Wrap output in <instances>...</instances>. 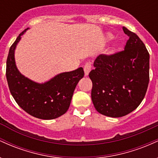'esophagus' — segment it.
<instances>
[{
	"mask_svg": "<svg viewBox=\"0 0 158 158\" xmlns=\"http://www.w3.org/2000/svg\"><path fill=\"white\" fill-rule=\"evenodd\" d=\"M90 70H91V63L90 62H86V64L84 66V71H85V76H88V73H90Z\"/></svg>",
	"mask_w": 158,
	"mask_h": 158,
	"instance_id": "esophagus-1",
	"label": "esophagus"
}]
</instances>
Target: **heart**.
<instances>
[{
    "label": "heart",
    "instance_id": "b5f03b06",
    "mask_svg": "<svg viewBox=\"0 0 158 158\" xmlns=\"http://www.w3.org/2000/svg\"><path fill=\"white\" fill-rule=\"evenodd\" d=\"M112 37H113V35H112V34H110V33H108V39H111Z\"/></svg>",
    "mask_w": 158,
    "mask_h": 158
}]
</instances>
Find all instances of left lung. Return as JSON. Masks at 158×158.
I'll return each mask as SVG.
<instances>
[{
    "label": "left lung",
    "instance_id": "left-lung-1",
    "mask_svg": "<svg viewBox=\"0 0 158 158\" xmlns=\"http://www.w3.org/2000/svg\"><path fill=\"white\" fill-rule=\"evenodd\" d=\"M129 37L124 50L101 54L89 73L96 110L107 117H121L135 110L144 99L149 81V53L140 39L125 27Z\"/></svg>",
    "mask_w": 158,
    "mask_h": 158
}]
</instances>
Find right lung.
<instances>
[{
    "instance_id": "obj_1",
    "label": "right lung",
    "mask_w": 158,
    "mask_h": 158,
    "mask_svg": "<svg viewBox=\"0 0 158 158\" xmlns=\"http://www.w3.org/2000/svg\"><path fill=\"white\" fill-rule=\"evenodd\" d=\"M23 30L10 47L6 60V76L10 93L23 110L36 118L52 119L67 112L76 87L84 77L82 68L56 75L44 83H37L25 77L18 70L15 50Z\"/></svg>"
}]
</instances>
